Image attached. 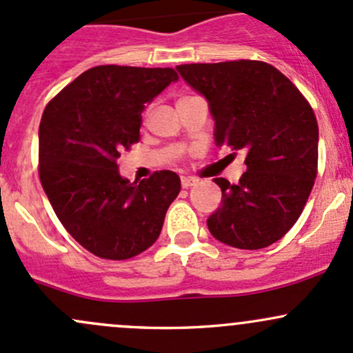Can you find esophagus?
Returning <instances> with one entry per match:
<instances>
[{
  "label": "esophagus",
  "mask_w": 353,
  "mask_h": 353,
  "mask_svg": "<svg viewBox=\"0 0 353 353\" xmlns=\"http://www.w3.org/2000/svg\"><path fill=\"white\" fill-rule=\"evenodd\" d=\"M196 183H198V179H196V177H181V186L186 188V189L194 186Z\"/></svg>",
  "instance_id": "34e87169"
}]
</instances>
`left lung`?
<instances>
[{
	"mask_svg": "<svg viewBox=\"0 0 353 353\" xmlns=\"http://www.w3.org/2000/svg\"><path fill=\"white\" fill-rule=\"evenodd\" d=\"M177 70L210 103L214 143L247 154L239 184L223 177L221 205L208 218L221 243L259 250L301 216L318 174V123L298 88L262 61L183 64Z\"/></svg>",
	"mask_w": 353,
	"mask_h": 353,
	"instance_id": "left-lung-1",
	"label": "left lung"
}]
</instances>
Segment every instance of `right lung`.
Listing matches in <instances>:
<instances>
[{"instance_id":"add662e5","label":"right lung","mask_w":353,"mask_h":353,"mask_svg":"<svg viewBox=\"0 0 353 353\" xmlns=\"http://www.w3.org/2000/svg\"><path fill=\"white\" fill-rule=\"evenodd\" d=\"M170 68L98 65L52 98L39 128V176L55 214L96 257L125 261L161 235L181 191L172 170L139 184L118 172V157L140 140L147 103L177 81Z\"/></svg>"}]
</instances>
